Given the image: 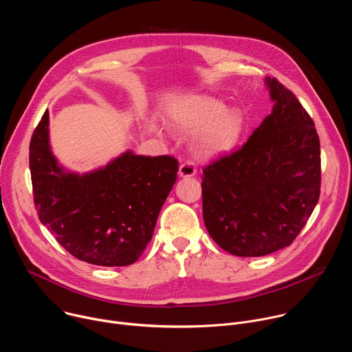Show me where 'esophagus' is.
Instances as JSON below:
<instances>
[{
	"label": "esophagus",
	"mask_w": 352,
	"mask_h": 352,
	"mask_svg": "<svg viewBox=\"0 0 352 352\" xmlns=\"http://www.w3.org/2000/svg\"><path fill=\"white\" fill-rule=\"evenodd\" d=\"M196 174V168L193 166L192 162H185L184 164H181L179 167V171H178V175L181 178H188V177H193Z\"/></svg>",
	"instance_id": "34e87169"
}]
</instances>
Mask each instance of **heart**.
Returning <instances> with one entry per match:
<instances>
[{
	"instance_id": "1",
	"label": "heart",
	"mask_w": 352,
	"mask_h": 352,
	"mask_svg": "<svg viewBox=\"0 0 352 352\" xmlns=\"http://www.w3.org/2000/svg\"><path fill=\"white\" fill-rule=\"evenodd\" d=\"M173 122L181 133H192L203 128L195 138V150L206 159L231 152L243 131L242 114L235 109L227 110L223 102L210 96H195L186 100L174 111Z\"/></svg>"
}]
</instances>
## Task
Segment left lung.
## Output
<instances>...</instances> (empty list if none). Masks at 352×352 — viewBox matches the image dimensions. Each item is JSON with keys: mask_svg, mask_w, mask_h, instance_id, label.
<instances>
[{"mask_svg": "<svg viewBox=\"0 0 352 352\" xmlns=\"http://www.w3.org/2000/svg\"><path fill=\"white\" fill-rule=\"evenodd\" d=\"M265 85L270 116L236 152L204 170L209 235L241 258L265 256L296 238L320 195V142L315 124L277 79Z\"/></svg>", "mask_w": 352, "mask_h": 352, "instance_id": "8db88e82", "label": "left lung"}]
</instances>
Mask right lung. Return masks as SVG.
<instances>
[{"label":"right lung","mask_w":352,"mask_h":352,"mask_svg":"<svg viewBox=\"0 0 352 352\" xmlns=\"http://www.w3.org/2000/svg\"><path fill=\"white\" fill-rule=\"evenodd\" d=\"M45 111L30 140L29 167L38 219L79 261L128 266L153 236L171 192L178 162L170 156H138L126 150L104 167L78 174L52 152Z\"/></svg>","instance_id":"right-lung-1"}]
</instances>
